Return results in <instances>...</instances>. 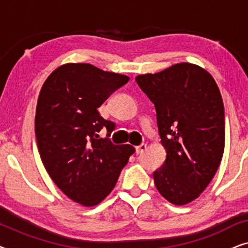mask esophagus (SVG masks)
Returning a JSON list of instances; mask_svg holds the SVG:
<instances>
[{"label": "esophagus", "mask_w": 248, "mask_h": 248, "mask_svg": "<svg viewBox=\"0 0 248 248\" xmlns=\"http://www.w3.org/2000/svg\"><path fill=\"white\" fill-rule=\"evenodd\" d=\"M145 149H147V144L142 143V144L139 145V147H135V152H137L138 155H140L145 150Z\"/></svg>", "instance_id": "esophagus-1"}]
</instances>
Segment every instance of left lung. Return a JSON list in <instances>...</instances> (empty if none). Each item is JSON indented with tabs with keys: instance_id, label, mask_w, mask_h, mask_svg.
Instances as JSON below:
<instances>
[{
	"instance_id": "1",
	"label": "left lung",
	"mask_w": 248,
	"mask_h": 248,
	"mask_svg": "<svg viewBox=\"0 0 248 248\" xmlns=\"http://www.w3.org/2000/svg\"><path fill=\"white\" fill-rule=\"evenodd\" d=\"M135 81L155 107L166 160L155 185L175 205L198 199L212 181L225 150V109L215 79L192 63L174 64Z\"/></svg>"
}]
</instances>
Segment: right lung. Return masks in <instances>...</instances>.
Returning a JSON list of instances; mask_svg holds the SVG:
<instances>
[{"label":"right lung","instance_id":"obj_1","mask_svg":"<svg viewBox=\"0 0 248 248\" xmlns=\"http://www.w3.org/2000/svg\"><path fill=\"white\" fill-rule=\"evenodd\" d=\"M128 80L88 63H66L49 74L39 93L35 133L40 159L57 187L81 205L99 204L134 152L130 144H113L98 134L106 127L109 137L115 128L98 108Z\"/></svg>","mask_w":248,"mask_h":248}]
</instances>
